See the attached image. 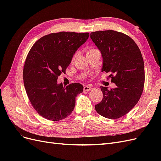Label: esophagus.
I'll return each instance as SVG.
<instances>
[{
	"instance_id": "1",
	"label": "esophagus",
	"mask_w": 161,
	"mask_h": 161,
	"mask_svg": "<svg viewBox=\"0 0 161 161\" xmlns=\"http://www.w3.org/2000/svg\"><path fill=\"white\" fill-rule=\"evenodd\" d=\"M91 86H89V85H86L84 86L83 88V91L84 92H88L89 91H90L91 89Z\"/></svg>"
}]
</instances>
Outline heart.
I'll list each match as a JSON object with an SVG mask.
<instances>
[{"label":"heart","mask_w":161,"mask_h":161,"mask_svg":"<svg viewBox=\"0 0 161 161\" xmlns=\"http://www.w3.org/2000/svg\"><path fill=\"white\" fill-rule=\"evenodd\" d=\"M96 50H95V49H90V50H88V52H87V53H91V52H95V51H96ZM76 53H75V54L73 56V57H72V62H73L75 60V59L76 58Z\"/></svg>","instance_id":"1"}]
</instances>
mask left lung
I'll use <instances>...</instances> for the list:
<instances>
[{"label":"left lung","mask_w":161,"mask_h":161,"mask_svg":"<svg viewBox=\"0 0 161 161\" xmlns=\"http://www.w3.org/2000/svg\"><path fill=\"white\" fill-rule=\"evenodd\" d=\"M91 38L103 57L102 72H110L111 81L116 85L110 90L101 86L103 98L95 110L104 118H119L134 108L142 95L145 79L142 53L132 39L123 33L95 31Z\"/></svg>","instance_id":"8db88e82"}]
</instances>
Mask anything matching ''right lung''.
Instances as JSON below:
<instances>
[{
	"instance_id": "1",
	"label": "right lung",
	"mask_w": 161,
	"mask_h": 161,
	"mask_svg": "<svg viewBox=\"0 0 161 161\" xmlns=\"http://www.w3.org/2000/svg\"><path fill=\"white\" fill-rule=\"evenodd\" d=\"M89 37V33H50L38 40L29 52L23 67L24 86L33 108L43 118L60 121L74 109L83 86L72 83L65 87L57 80Z\"/></svg>"
}]
</instances>
